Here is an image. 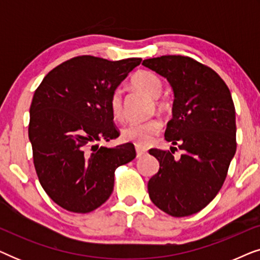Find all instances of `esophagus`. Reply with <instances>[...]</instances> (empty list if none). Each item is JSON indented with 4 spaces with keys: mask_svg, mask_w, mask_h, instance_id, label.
<instances>
[{
    "mask_svg": "<svg viewBox=\"0 0 260 260\" xmlns=\"http://www.w3.org/2000/svg\"><path fill=\"white\" fill-rule=\"evenodd\" d=\"M136 154H137V157H142V156H144L145 154H147V150H145L144 148L136 147Z\"/></svg>",
    "mask_w": 260,
    "mask_h": 260,
    "instance_id": "34e87169",
    "label": "esophagus"
}]
</instances>
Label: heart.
<instances>
[{"instance_id": "heart-1", "label": "heart", "mask_w": 260, "mask_h": 260, "mask_svg": "<svg viewBox=\"0 0 260 260\" xmlns=\"http://www.w3.org/2000/svg\"><path fill=\"white\" fill-rule=\"evenodd\" d=\"M131 85L149 98H158L162 93L163 83L158 76L149 71H138L131 78ZM110 110L116 119L123 117V98L120 90H115L110 97ZM158 109L165 110V102H156ZM162 130V123L157 118H152L144 122L127 123L122 129V140L133 142L138 147H147L154 141V137Z\"/></svg>"}]
</instances>
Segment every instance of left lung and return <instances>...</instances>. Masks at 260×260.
<instances>
[{"mask_svg": "<svg viewBox=\"0 0 260 260\" xmlns=\"http://www.w3.org/2000/svg\"><path fill=\"white\" fill-rule=\"evenodd\" d=\"M142 65L165 77L173 88V118L165 137L183 150L180 158L173 151L149 150L159 162L148 182L149 197L167 214L191 215L216 197L236 154L232 95L218 73L188 56L163 55Z\"/></svg>", "mask_w": 260, "mask_h": 260, "instance_id": "8db88e82", "label": "left lung"}]
</instances>
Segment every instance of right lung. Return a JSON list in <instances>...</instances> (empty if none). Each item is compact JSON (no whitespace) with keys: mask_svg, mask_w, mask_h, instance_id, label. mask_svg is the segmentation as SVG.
<instances>
[{"mask_svg":"<svg viewBox=\"0 0 260 260\" xmlns=\"http://www.w3.org/2000/svg\"><path fill=\"white\" fill-rule=\"evenodd\" d=\"M141 61L77 56L53 69L35 91L28 127L34 167L63 209L94 211L111 195L115 170L136 157L133 143L106 148L98 142L119 136L110 97Z\"/></svg>","mask_w":260,"mask_h":260,"instance_id":"add662e5","label":"right lung"}]
</instances>
